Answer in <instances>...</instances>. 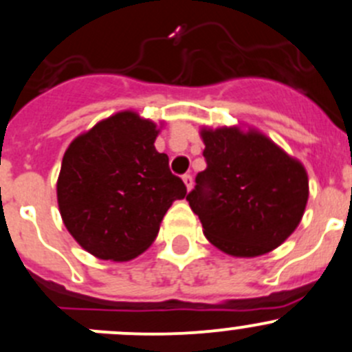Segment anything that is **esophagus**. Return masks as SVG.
Listing matches in <instances>:
<instances>
[{"instance_id":"obj_1","label":"esophagus","mask_w":352,"mask_h":352,"mask_svg":"<svg viewBox=\"0 0 352 352\" xmlns=\"http://www.w3.org/2000/svg\"><path fill=\"white\" fill-rule=\"evenodd\" d=\"M182 179H184V184H186V187H187V189H192V175H190V173H186V175H184L182 177Z\"/></svg>"}]
</instances>
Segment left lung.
I'll use <instances>...</instances> for the list:
<instances>
[{"label":"left lung","mask_w":352,"mask_h":352,"mask_svg":"<svg viewBox=\"0 0 352 352\" xmlns=\"http://www.w3.org/2000/svg\"><path fill=\"white\" fill-rule=\"evenodd\" d=\"M206 168L186 199L218 249L252 258L278 248L301 221L308 175L263 134L203 129Z\"/></svg>","instance_id":"8db88e82"}]
</instances>
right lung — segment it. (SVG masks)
Masks as SVG:
<instances>
[{
	"label": "right lung",
	"mask_w": 352,
	"mask_h": 352,
	"mask_svg": "<svg viewBox=\"0 0 352 352\" xmlns=\"http://www.w3.org/2000/svg\"><path fill=\"white\" fill-rule=\"evenodd\" d=\"M156 135L153 122L120 111L65 151L56 184L61 218L96 258L127 261L144 252L173 201L187 194L168 156L156 151Z\"/></svg>",
	"instance_id": "1"
}]
</instances>
